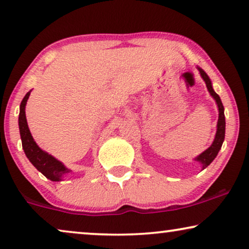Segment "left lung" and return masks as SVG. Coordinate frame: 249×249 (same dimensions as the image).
I'll return each instance as SVG.
<instances>
[{
  "instance_id": "left-lung-1",
  "label": "left lung",
  "mask_w": 249,
  "mask_h": 249,
  "mask_svg": "<svg viewBox=\"0 0 249 249\" xmlns=\"http://www.w3.org/2000/svg\"><path fill=\"white\" fill-rule=\"evenodd\" d=\"M198 70H199L200 76H202L204 81H205L206 87L210 91L211 96L215 100L217 107H219V120H217V125H216L217 129H216L215 138H214L212 145H211L210 147L206 149V151H204L202 154H199L195 159L197 162H199L200 164H202V170H204L205 168H207L211 163H212L213 160L216 158L217 153H219L221 147H222V144L224 141V135H226V118H224V107H223L222 102H221V98L219 95L214 91L213 87H212V83H211V79L209 78V76H207L205 71H204L203 69H200V68H198Z\"/></svg>"
}]
</instances>
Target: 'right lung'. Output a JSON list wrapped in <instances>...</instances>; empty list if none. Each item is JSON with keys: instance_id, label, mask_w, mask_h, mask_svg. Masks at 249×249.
Segmentation results:
<instances>
[{"instance_id": "right-lung-1", "label": "right lung", "mask_w": 249, "mask_h": 249, "mask_svg": "<svg viewBox=\"0 0 249 249\" xmlns=\"http://www.w3.org/2000/svg\"><path fill=\"white\" fill-rule=\"evenodd\" d=\"M30 91L26 94L20 104V113H19V130H20V137H21L22 142V148L25 151V154L32 164L42 172L47 179L52 180V181H60L62 180L63 176L69 173L71 170L67 169L62 163L57 161L55 158L50 155L49 153L44 152L42 148L38 147L36 142L34 141L32 134L27 124L26 119V104L27 100L29 98Z\"/></svg>"}]
</instances>
